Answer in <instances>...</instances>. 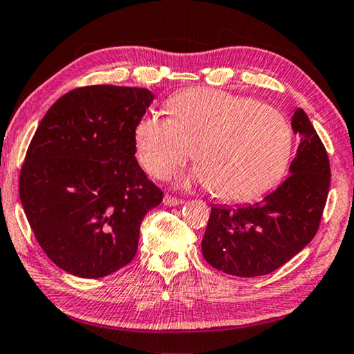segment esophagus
Returning <instances> with one entry per match:
<instances>
[{
    "label": "esophagus",
    "instance_id": "34e87169",
    "mask_svg": "<svg viewBox=\"0 0 354 354\" xmlns=\"http://www.w3.org/2000/svg\"><path fill=\"white\" fill-rule=\"evenodd\" d=\"M183 203H184L183 198H176V196H171V195L164 196V205L165 206H178V205H183Z\"/></svg>",
    "mask_w": 354,
    "mask_h": 354
}]
</instances>
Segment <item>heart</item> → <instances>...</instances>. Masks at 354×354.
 I'll list each match as a JSON object with an SVG mask.
<instances>
[{
	"label": "heart",
	"mask_w": 354,
	"mask_h": 354,
	"mask_svg": "<svg viewBox=\"0 0 354 354\" xmlns=\"http://www.w3.org/2000/svg\"><path fill=\"white\" fill-rule=\"evenodd\" d=\"M169 118L147 115L134 129L142 169L167 179L192 158L194 176L215 196L245 201L274 187L289 169L293 131L283 113L254 98L187 88L167 101Z\"/></svg>",
	"instance_id": "heart-1"
}]
</instances>
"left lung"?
Instances as JSON below:
<instances>
[{"instance_id":"1","label":"left lung","mask_w":354,"mask_h":354,"mask_svg":"<svg viewBox=\"0 0 354 354\" xmlns=\"http://www.w3.org/2000/svg\"><path fill=\"white\" fill-rule=\"evenodd\" d=\"M292 128L301 136L292 175L254 205L211 209L201 251L217 270L241 278L272 273L319 231L331 181L328 153L303 109L293 113Z\"/></svg>"}]
</instances>
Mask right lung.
I'll return each instance as SVG.
<instances>
[{
  "label": "right lung",
  "mask_w": 354,
  "mask_h": 354,
  "mask_svg": "<svg viewBox=\"0 0 354 354\" xmlns=\"http://www.w3.org/2000/svg\"><path fill=\"white\" fill-rule=\"evenodd\" d=\"M153 100L140 87H77L48 109L29 143L23 209L45 254L75 277L128 266L143 217L164 198L134 149L136 124Z\"/></svg>",
  "instance_id": "right-lung-1"
}]
</instances>
